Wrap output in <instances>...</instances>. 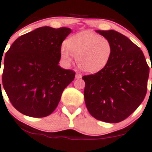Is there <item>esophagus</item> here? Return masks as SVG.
<instances>
[{"label":"esophagus","mask_w":152,"mask_h":152,"mask_svg":"<svg viewBox=\"0 0 152 152\" xmlns=\"http://www.w3.org/2000/svg\"><path fill=\"white\" fill-rule=\"evenodd\" d=\"M82 78V75L80 74H79V73H76L75 75V79H80Z\"/></svg>","instance_id":"34e87169"}]
</instances>
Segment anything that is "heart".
<instances>
[{
    "label": "heart",
    "instance_id": "b5f03b06",
    "mask_svg": "<svg viewBox=\"0 0 152 152\" xmlns=\"http://www.w3.org/2000/svg\"><path fill=\"white\" fill-rule=\"evenodd\" d=\"M113 52V46L108 38L88 31L72 36L67 45L60 48L62 62L65 67L70 65L72 56L76 57L77 67L83 72L94 74L108 64Z\"/></svg>",
    "mask_w": 152,
    "mask_h": 152
}]
</instances>
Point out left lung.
Instances as JSON below:
<instances>
[{
  "instance_id": "8db88e82",
  "label": "left lung",
  "mask_w": 152,
  "mask_h": 152,
  "mask_svg": "<svg viewBox=\"0 0 152 152\" xmlns=\"http://www.w3.org/2000/svg\"><path fill=\"white\" fill-rule=\"evenodd\" d=\"M96 32L110 41L113 52L104 69L83 77L85 105L95 118L118 123L144 100L149 67L141 49L126 36L114 30Z\"/></svg>"
}]
</instances>
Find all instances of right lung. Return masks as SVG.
Returning <instances> with one entry per match:
<instances>
[{"mask_svg": "<svg viewBox=\"0 0 152 152\" xmlns=\"http://www.w3.org/2000/svg\"><path fill=\"white\" fill-rule=\"evenodd\" d=\"M71 32L66 27H40L18 37L6 52L3 86L20 113L42 118L57 107L63 90L75 76L59 66L62 43Z\"/></svg>", "mask_w": 152, "mask_h": 152, "instance_id": "right-lung-1", "label": "right lung"}]
</instances>
